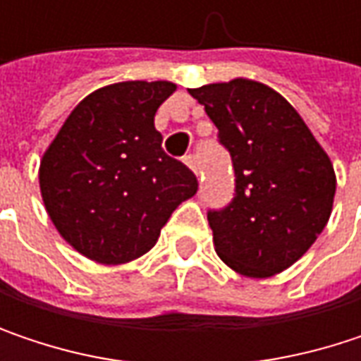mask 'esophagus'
<instances>
[{"label": "esophagus", "instance_id": "1", "mask_svg": "<svg viewBox=\"0 0 361 361\" xmlns=\"http://www.w3.org/2000/svg\"><path fill=\"white\" fill-rule=\"evenodd\" d=\"M183 163H185L194 173H198V167H196V159H194V154H185V157H183Z\"/></svg>", "mask_w": 361, "mask_h": 361}]
</instances>
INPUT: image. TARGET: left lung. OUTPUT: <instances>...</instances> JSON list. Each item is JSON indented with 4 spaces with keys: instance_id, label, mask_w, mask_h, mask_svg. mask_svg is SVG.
I'll return each instance as SVG.
<instances>
[{
    "instance_id": "obj_1",
    "label": "left lung",
    "mask_w": 361,
    "mask_h": 361,
    "mask_svg": "<svg viewBox=\"0 0 361 361\" xmlns=\"http://www.w3.org/2000/svg\"><path fill=\"white\" fill-rule=\"evenodd\" d=\"M230 152L236 190L207 213L226 265L249 278L290 267L328 224L336 178L324 148L278 92L251 79L190 90Z\"/></svg>"
}]
</instances>
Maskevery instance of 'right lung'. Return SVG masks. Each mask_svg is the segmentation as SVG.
<instances>
[{"instance_id": "1", "label": "right lung", "mask_w": 361, "mask_h": 361, "mask_svg": "<svg viewBox=\"0 0 361 361\" xmlns=\"http://www.w3.org/2000/svg\"><path fill=\"white\" fill-rule=\"evenodd\" d=\"M171 81H123L96 90L68 114L45 150L39 188L60 236L92 261L118 265L148 252L161 228L198 190L165 154L154 129Z\"/></svg>"}]
</instances>
